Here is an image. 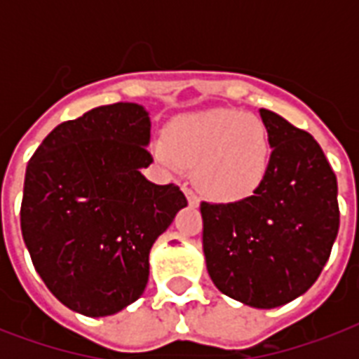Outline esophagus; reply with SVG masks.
Listing matches in <instances>:
<instances>
[{
    "label": "esophagus",
    "mask_w": 359,
    "mask_h": 359,
    "mask_svg": "<svg viewBox=\"0 0 359 359\" xmlns=\"http://www.w3.org/2000/svg\"><path fill=\"white\" fill-rule=\"evenodd\" d=\"M186 197H188V203H190V207H199V197L190 190V188H186L184 190Z\"/></svg>",
    "instance_id": "1"
}]
</instances>
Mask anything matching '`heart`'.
I'll return each mask as SVG.
<instances>
[{
	"label": "heart",
	"instance_id": "heart-1",
	"mask_svg": "<svg viewBox=\"0 0 359 359\" xmlns=\"http://www.w3.org/2000/svg\"><path fill=\"white\" fill-rule=\"evenodd\" d=\"M154 156L169 171L196 165L199 190L214 201L253 196L266 179L270 141L264 124L236 109L182 115L158 141Z\"/></svg>",
	"mask_w": 359,
	"mask_h": 359
}]
</instances>
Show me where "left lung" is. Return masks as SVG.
I'll return each instance as SVG.
<instances>
[{
	"label": "left lung",
	"instance_id": "1",
	"mask_svg": "<svg viewBox=\"0 0 359 359\" xmlns=\"http://www.w3.org/2000/svg\"><path fill=\"white\" fill-rule=\"evenodd\" d=\"M272 147L261 188L242 201L201 203L203 251L224 294L259 309L311 287L339 231L337 179L311 134L261 109Z\"/></svg>",
	"mask_w": 359,
	"mask_h": 359
}]
</instances>
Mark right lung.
I'll list each match as a JSON object with an SVG mask.
<instances>
[{"mask_svg":"<svg viewBox=\"0 0 359 359\" xmlns=\"http://www.w3.org/2000/svg\"><path fill=\"white\" fill-rule=\"evenodd\" d=\"M149 140L145 109L109 104L55 126L27 163L22 236L42 281L72 311L106 317L137 300L154 240L188 205L179 186L141 175L152 163Z\"/></svg>","mask_w":359,"mask_h":359,"instance_id":"obj_1","label":"right lung"}]
</instances>
